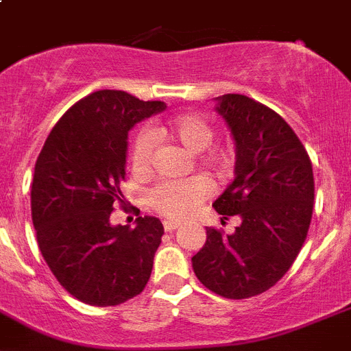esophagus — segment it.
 Wrapping results in <instances>:
<instances>
[{
    "label": "esophagus",
    "instance_id": "1",
    "mask_svg": "<svg viewBox=\"0 0 351 351\" xmlns=\"http://www.w3.org/2000/svg\"><path fill=\"white\" fill-rule=\"evenodd\" d=\"M162 224H164V231H167V233H171V231L178 230L180 228L178 222H175V221H164Z\"/></svg>",
    "mask_w": 351,
    "mask_h": 351
}]
</instances>
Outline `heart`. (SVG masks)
Here are the masks:
<instances>
[{
	"instance_id": "obj_1",
	"label": "heart",
	"mask_w": 351,
	"mask_h": 351,
	"mask_svg": "<svg viewBox=\"0 0 351 351\" xmlns=\"http://www.w3.org/2000/svg\"><path fill=\"white\" fill-rule=\"evenodd\" d=\"M166 134L191 154H201L213 139V129L203 114L187 112L167 121L166 125L141 127L130 146V164L134 173L145 175L152 169L157 146V136ZM201 164L215 176H226L233 166V152L230 146L212 148L201 155ZM210 187L199 176L185 180H162L146 193V203L152 210L169 219H184L194 212L203 201L208 199Z\"/></svg>"
}]
</instances>
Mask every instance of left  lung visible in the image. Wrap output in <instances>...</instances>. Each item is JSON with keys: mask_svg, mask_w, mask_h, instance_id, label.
<instances>
[{"mask_svg": "<svg viewBox=\"0 0 351 351\" xmlns=\"http://www.w3.org/2000/svg\"><path fill=\"white\" fill-rule=\"evenodd\" d=\"M217 111L237 145V176L213 208L242 224L233 234L206 228L193 268L210 291L240 300L272 288L297 260L313 217L315 178L306 148L274 109L228 93Z\"/></svg>", "mask_w": 351, "mask_h": 351, "instance_id": "8db88e82", "label": "left lung"}]
</instances>
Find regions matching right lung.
Returning a JSON list of instances; mask_svg holds the SVG:
<instances>
[{"mask_svg":"<svg viewBox=\"0 0 351 351\" xmlns=\"http://www.w3.org/2000/svg\"><path fill=\"white\" fill-rule=\"evenodd\" d=\"M160 100L99 90L75 102L53 127L36 158L32 219L36 242L58 282L90 306L123 304L145 289L164 234L157 217L111 226L121 199L127 136L162 111Z\"/></svg>","mask_w":351,"mask_h":351,"instance_id":"add662e5","label":"right lung"}]
</instances>
